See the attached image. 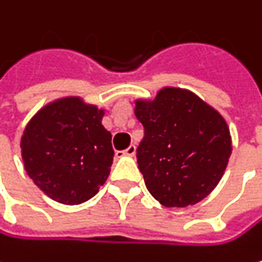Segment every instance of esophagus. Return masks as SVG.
I'll return each instance as SVG.
<instances>
[{"label": "esophagus", "instance_id": "esophagus-1", "mask_svg": "<svg viewBox=\"0 0 262 262\" xmlns=\"http://www.w3.org/2000/svg\"><path fill=\"white\" fill-rule=\"evenodd\" d=\"M121 155H124V157H134L135 154H137V146L135 144H130L125 150H122V152H119Z\"/></svg>", "mask_w": 262, "mask_h": 262}]
</instances>
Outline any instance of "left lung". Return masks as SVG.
Segmentation results:
<instances>
[{
    "mask_svg": "<svg viewBox=\"0 0 262 262\" xmlns=\"http://www.w3.org/2000/svg\"><path fill=\"white\" fill-rule=\"evenodd\" d=\"M135 116L144 127L137 161L149 192L172 208L207 197L231 155L230 128L221 113L188 90L166 86L152 101L138 99Z\"/></svg>",
    "mask_w": 262,
    "mask_h": 262,
    "instance_id": "1",
    "label": "left lung"
}]
</instances>
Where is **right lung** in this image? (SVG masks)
I'll return each instance as SVG.
<instances>
[{"instance_id":"add662e5","label":"right lung","mask_w":262,"mask_h":262,"mask_svg":"<svg viewBox=\"0 0 262 262\" xmlns=\"http://www.w3.org/2000/svg\"><path fill=\"white\" fill-rule=\"evenodd\" d=\"M102 116L73 96L45 105L28 122L20 144L25 169L49 199L79 205L105 183L115 152Z\"/></svg>"}]
</instances>
